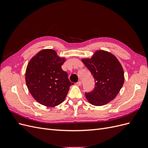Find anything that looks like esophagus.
I'll return each instance as SVG.
<instances>
[{"mask_svg":"<svg viewBox=\"0 0 148 148\" xmlns=\"http://www.w3.org/2000/svg\"><path fill=\"white\" fill-rule=\"evenodd\" d=\"M77 84L78 85V86H81V85H82V82H80V81H79V82H78L77 83Z\"/></svg>","mask_w":148,"mask_h":148,"instance_id":"1","label":"esophagus"}]
</instances>
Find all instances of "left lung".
Wrapping results in <instances>:
<instances>
[{"instance_id":"1","label":"left lung","mask_w":148,"mask_h":148,"mask_svg":"<svg viewBox=\"0 0 148 148\" xmlns=\"http://www.w3.org/2000/svg\"><path fill=\"white\" fill-rule=\"evenodd\" d=\"M95 80L93 90L85 93L88 102L101 106L115 99L124 83V71L120 62L112 53L103 50L95 52L91 58L82 59Z\"/></svg>"}]
</instances>
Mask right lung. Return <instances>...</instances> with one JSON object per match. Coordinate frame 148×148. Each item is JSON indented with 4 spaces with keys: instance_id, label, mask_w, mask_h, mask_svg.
<instances>
[{
    "instance_id": "right-lung-1",
    "label": "right lung",
    "mask_w": 148,
    "mask_h": 148,
    "mask_svg": "<svg viewBox=\"0 0 148 148\" xmlns=\"http://www.w3.org/2000/svg\"><path fill=\"white\" fill-rule=\"evenodd\" d=\"M66 58L53 49H43L32 57L26 67L25 80L31 95L39 104L56 107L63 102L71 83L62 69Z\"/></svg>"
}]
</instances>
